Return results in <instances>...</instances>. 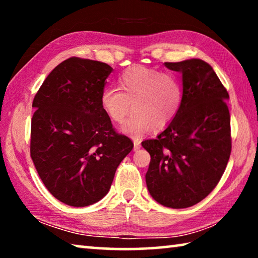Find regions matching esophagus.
I'll use <instances>...</instances> for the list:
<instances>
[{"label": "esophagus", "mask_w": 258, "mask_h": 258, "mask_svg": "<svg viewBox=\"0 0 258 258\" xmlns=\"http://www.w3.org/2000/svg\"><path fill=\"white\" fill-rule=\"evenodd\" d=\"M134 150L137 151V150H139L140 148H141V141H140V140H134Z\"/></svg>", "instance_id": "1"}]
</instances>
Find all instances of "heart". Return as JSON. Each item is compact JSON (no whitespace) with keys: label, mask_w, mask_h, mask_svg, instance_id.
<instances>
[{"label":"heart","mask_w":258,"mask_h":258,"mask_svg":"<svg viewBox=\"0 0 258 258\" xmlns=\"http://www.w3.org/2000/svg\"><path fill=\"white\" fill-rule=\"evenodd\" d=\"M118 83L120 90L107 87L102 91L100 103L115 123L123 121L132 103L133 113L120 126L131 138L140 139L152 127H167L180 111L183 87L175 74L133 66L120 74Z\"/></svg>","instance_id":"1"}]
</instances>
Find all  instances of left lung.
<instances>
[{"mask_svg": "<svg viewBox=\"0 0 258 258\" xmlns=\"http://www.w3.org/2000/svg\"><path fill=\"white\" fill-rule=\"evenodd\" d=\"M164 64L182 75L183 100L175 119L166 130L156 139L142 142L151 157L146 182L157 203L186 208L211 194L228 165L229 93L204 60Z\"/></svg>", "mask_w": 258, "mask_h": 258, "instance_id": "8db88e82", "label": "left lung"}]
</instances>
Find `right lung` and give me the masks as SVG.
I'll use <instances>...</instances> for the list:
<instances>
[{
  "label": "right lung",
  "mask_w": 258,
  "mask_h": 258,
  "mask_svg": "<svg viewBox=\"0 0 258 258\" xmlns=\"http://www.w3.org/2000/svg\"><path fill=\"white\" fill-rule=\"evenodd\" d=\"M111 72L107 63L73 56L49 74L34 98L30 156L46 189L69 206L101 200L133 149L100 103Z\"/></svg>",
  "instance_id": "add662e5"
}]
</instances>
